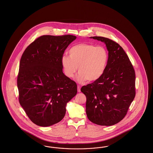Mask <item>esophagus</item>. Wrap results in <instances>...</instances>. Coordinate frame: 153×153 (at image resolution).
Wrapping results in <instances>:
<instances>
[{
    "instance_id": "obj_1",
    "label": "esophagus",
    "mask_w": 153,
    "mask_h": 153,
    "mask_svg": "<svg viewBox=\"0 0 153 153\" xmlns=\"http://www.w3.org/2000/svg\"><path fill=\"white\" fill-rule=\"evenodd\" d=\"M77 88H78V92L80 93V86L79 85H78Z\"/></svg>"
}]
</instances>
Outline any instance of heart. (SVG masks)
Listing matches in <instances>:
<instances>
[{"mask_svg": "<svg viewBox=\"0 0 153 153\" xmlns=\"http://www.w3.org/2000/svg\"><path fill=\"white\" fill-rule=\"evenodd\" d=\"M69 57L63 55L61 65L65 75L73 78L78 70L77 79L93 82L104 74L108 61V52L105 47L83 43L71 47Z\"/></svg>", "mask_w": 153, "mask_h": 153, "instance_id": "obj_1", "label": "heart"}]
</instances>
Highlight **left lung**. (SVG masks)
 Instances as JSON below:
<instances>
[{
    "mask_svg": "<svg viewBox=\"0 0 153 153\" xmlns=\"http://www.w3.org/2000/svg\"><path fill=\"white\" fill-rule=\"evenodd\" d=\"M106 44L108 61L99 79L83 86L88 119L101 126H112L123 120L135 96V73L127 55L118 43L110 39L91 37Z\"/></svg>",
    "mask_w": 153,
    "mask_h": 153,
    "instance_id": "1",
    "label": "left lung"
}]
</instances>
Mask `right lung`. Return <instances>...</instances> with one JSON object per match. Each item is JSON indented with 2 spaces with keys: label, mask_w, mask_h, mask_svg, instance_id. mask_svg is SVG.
Segmentation results:
<instances>
[{
  "label": "right lung",
  "mask_w": 153,
  "mask_h": 153,
  "mask_svg": "<svg viewBox=\"0 0 153 153\" xmlns=\"http://www.w3.org/2000/svg\"><path fill=\"white\" fill-rule=\"evenodd\" d=\"M76 38L43 35L22 54L17 78L19 101L33 123L51 126L62 120L67 103L77 93L76 83L63 73L61 58Z\"/></svg>",
  "instance_id": "right-lung-1"
}]
</instances>
